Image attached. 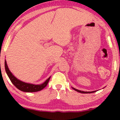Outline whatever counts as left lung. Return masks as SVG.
<instances>
[{
    "mask_svg": "<svg viewBox=\"0 0 120 120\" xmlns=\"http://www.w3.org/2000/svg\"><path fill=\"white\" fill-rule=\"evenodd\" d=\"M72 88L74 89V90H75V91L78 92H79V93H81V94H90V93H94L95 92H96V90H95V91H92V92H85V91H82V90H78V89H75V88H72Z\"/></svg>",
    "mask_w": 120,
    "mask_h": 120,
    "instance_id": "1",
    "label": "left lung"
}]
</instances>
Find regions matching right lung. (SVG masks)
Listing matches in <instances>:
<instances>
[{
    "instance_id": "obj_1",
    "label": "right lung",
    "mask_w": 120,
    "mask_h": 120,
    "mask_svg": "<svg viewBox=\"0 0 120 120\" xmlns=\"http://www.w3.org/2000/svg\"><path fill=\"white\" fill-rule=\"evenodd\" d=\"M4 66H5L6 72L9 79H10L11 82L17 89H19V90H21L22 92H35L40 91V90H41L46 86L48 82H49V79L50 78V77L43 83L40 85H35L32 84V83L24 82L19 80L16 77H14V75H13L11 72L9 70V68H8L6 60L5 62H4Z\"/></svg>"
}]
</instances>
